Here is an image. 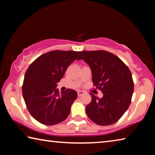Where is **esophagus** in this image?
<instances>
[{"label":"esophagus","mask_w":155,"mask_h":155,"mask_svg":"<svg viewBox=\"0 0 155 155\" xmlns=\"http://www.w3.org/2000/svg\"><path fill=\"white\" fill-rule=\"evenodd\" d=\"M77 94H78V96H81L82 95H83L84 92H83V91H78V92H77Z\"/></svg>","instance_id":"obj_1"}]
</instances>
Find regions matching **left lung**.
Masks as SVG:
<instances>
[{
	"mask_svg": "<svg viewBox=\"0 0 155 155\" xmlns=\"http://www.w3.org/2000/svg\"><path fill=\"white\" fill-rule=\"evenodd\" d=\"M78 59L89 65L94 85L103 94L101 98L90 94L91 101L85 109L89 118L101 126L118 121L129 107L134 90L130 70L118 57L105 51H84Z\"/></svg>",
	"mask_w": 155,
	"mask_h": 155,
	"instance_id": "left-lung-1",
	"label": "left lung"
}]
</instances>
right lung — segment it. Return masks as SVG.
Returning a JSON list of instances; mask_svg holds the SVG:
<instances>
[{"mask_svg": "<svg viewBox=\"0 0 155 155\" xmlns=\"http://www.w3.org/2000/svg\"><path fill=\"white\" fill-rule=\"evenodd\" d=\"M81 52L52 51L37 58L25 73L22 95L33 118L44 125L57 124L67 118L77 91L60 93L57 83Z\"/></svg>", "mask_w": 155, "mask_h": 155, "instance_id": "obj_1", "label": "right lung"}]
</instances>
